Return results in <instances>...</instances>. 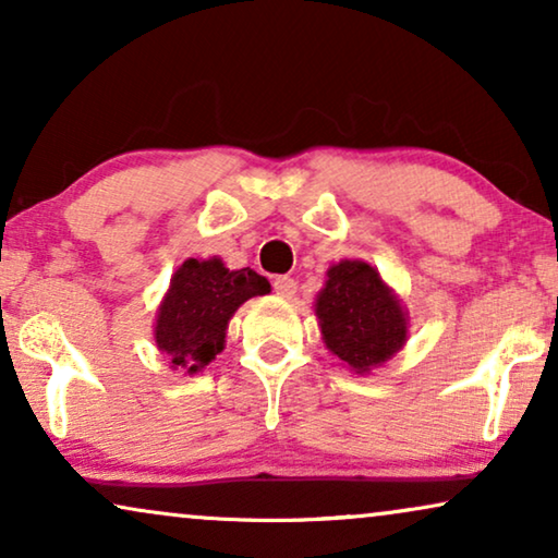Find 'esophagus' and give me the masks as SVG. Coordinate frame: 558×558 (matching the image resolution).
<instances>
[{"label": "esophagus", "mask_w": 558, "mask_h": 558, "mask_svg": "<svg viewBox=\"0 0 558 558\" xmlns=\"http://www.w3.org/2000/svg\"><path fill=\"white\" fill-rule=\"evenodd\" d=\"M274 292L289 300V296L296 294V281L292 277H277L274 279Z\"/></svg>", "instance_id": "1"}]
</instances>
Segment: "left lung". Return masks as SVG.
<instances>
[{
	"label": "left lung",
	"instance_id": "1",
	"mask_svg": "<svg viewBox=\"0 0 558 558\" xmlns=\"http://www.w3.org/2000/svg\"><path fill=\"white\" fill-rule=\"evenodd\" d=\"M315 315L327 350L361 376L391 361L407 342L409 319L399 296L357 258H342L327 269Z\"/></svg>",
	"mask_w": 558,
	"mask_h": 558
}]
</instances>
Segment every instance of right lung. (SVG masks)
<instances>
[{"label": "right lung", "instance_id": "obj_1", "mask_svg": "<svg viewBox=\"0 0 558 558\" xmlns=\"http://www.w3.org/2000/svg\"><path fill=\"white\" fill-rule=\"evenodd\" d=\"M269 289V281L254 269L231 271L216 256L187 258L172 274L157 310V348L167 353L174 371L201 373L223 350L233 312Z\"/></svg>", "mask_w": 558, "mask_h": 558}]
</instances>
